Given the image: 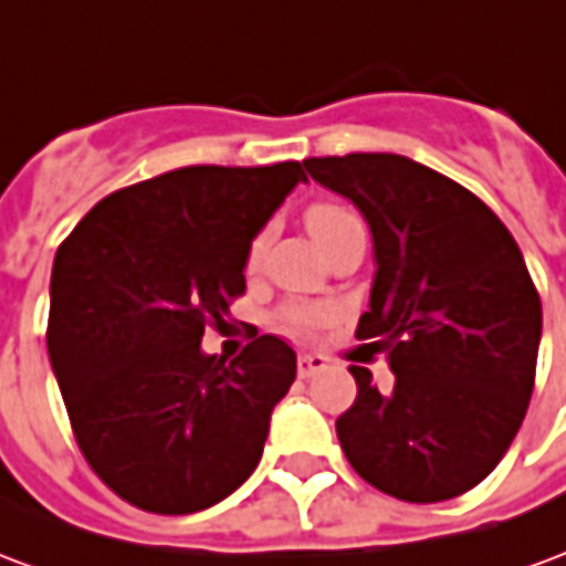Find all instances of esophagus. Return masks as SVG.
Returning a JSON list of instances; mask_svg holds the SVG:
<instances>
[{
	"instance_id": "1",
	"label": "esophagus",
	"mask_w": 566,
	"mask_h": 566,
	"mask_svg": "<svg viewBox=\"0 0 566 566\" xmlns=\"http://www.w3.org/2000/svg\"><path fill=\"white\" fill-rule=\"evenodd\" d=\"M319 370H325V356H319V353H301L298 356V377L301 379L313 377V374H319Z\"/></svg>"
}]
</instances>
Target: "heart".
<instances>
[{"label": "heart", "instance_id": "heart-1", "mask_svg": "<svg viewBox=\"0 0 566 566\" xmlns=\"http://www.w3.org/2000/svg\"><path fill=\"white\" fill-rule=\"evenodd\" d=\"M346 220H356V217L346 208H337V205H313V208L307 210V229H311L316 241H323L325 234L334 232L337 226H344ZM259 250H262V241L253 243L250 262L259 259ZM325 323H332V311L323 307V304L292 301V304H283L277 311V325L289 334H313L316 328H323Z\"/></svg>", "mask_w": 566, "mask_h": 566}]
</instances>
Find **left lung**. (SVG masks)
Here are the masks:
<instances>
[{"label":"left lung","instance_id":"1","mask_svg":"<svg viewBox=\"0 0 566 566\" xmlns=\"http://www.w3.org/2000/svg\"><path fill=\"white\" fill-rule=\"evenodd\" d=\"M374 234L377 274L356 337L389 358L379 391L353 365L356 403L337 440L358 476L398 501L480 485L522 428L543 307L513 234L470 189L395 153L304 159Z\"/></svg>","mask_w":566,"mask_h":566}]
</instances>
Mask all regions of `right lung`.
Instances as JSON below:
<instances>
[{
    "mask_svg": "<svg viewBox=\"0 0 566 566\" xmlns=\"http://www.w3.org/2000/svg\"><path fill=\"white\" fill-rule=\"evenodd\" d=\"M301 163L189 165L102 198L60 243L48 356L77 447L138 510L187 515L247 482L295 353L262 334L229 365L201 353L243 295L250 243Z\"/></svg>",
    "mask_w": 566,
    "mask_h": 566,
    "instance_id": "1",
    "label": "right lung"
}]
</instances>
